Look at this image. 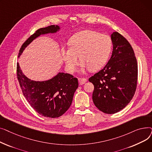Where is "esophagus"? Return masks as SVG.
<instances>
[{"instance_id": "obj_1", "label": "esophagus", "mask_w": 152, "mask_h": 152, "mask_svg": "<svg viewBox=\"0 0 152 152\" xmlns=\"http://www.w3.org/2000/svg\"><path fill=\"white\" fill-rule=\"evenodd\" d=\"M78 81H79V85H83L86 83L87 79L86 78H79Z\"/></svg>"}]
</instances>
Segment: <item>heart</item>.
I'll return each mask as SVG.
<instances>
[{"label":"heart","mask_w":152,"mask_h":152,"mask_svg":"<svg viewBox=\"0 0 152 152\" xmlns=\"http://www.w3.org/2000/svg\"><path fill=\"white\" fill-rule=\"evenodd\" d=\"M113 48L111 38L106 34L92 30H84L75 34L69 40V47H63L61 55L67 69L73 73L78 63L82 69L89 68L97 71L104 66Z\"/></svg>","instance_id":"heart-1"}]
</instances>
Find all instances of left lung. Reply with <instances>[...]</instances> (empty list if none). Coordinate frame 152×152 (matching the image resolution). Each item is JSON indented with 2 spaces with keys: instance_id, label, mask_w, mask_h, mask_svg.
Instances as JSON below:
<instances>
[{
  "instance_id": "8db88e82",
  "label": "left lung",
  "mask_w": 152,
  "mask_h": 152,
  "mask_svg": "<svg viewBox=\"0 0 152 152\" xmlns=\"http://www.w3.org/2000/svg\"><path fill=\"white\" fill-rule=\"evenodd\" d=\"M113 49L107 65L89 79L94 86L92 100L102 112L114 114L125 108L136 90L138 68L133 49L118 32L111 35Z\"/></svg>"
}]
</instances>
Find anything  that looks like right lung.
I'll list each match as a JSON object with an SVG mask.
<instances>
[{"label": "right lung", "instance_id": "obj_1", "mask_svg": "<svg viewBox=\"0 0 152 152\" xmlns=\"http://www.w3.org/2000/svg\"><path fill=\"white\" fill-rule=\"evenodd\" d=\"M59 29L58 25L37 29L21 45L18 57L34 39L41 34L57 33ZM17 75L23 94L30 105L39 114L47 118H58L65 113L71 106L78 87L77 79L64 73H58L47 81H32L22 73L18 63Z\"/></svg>", "mask_w": 152, "mask_h": 152}]
</instances>
